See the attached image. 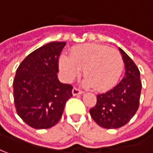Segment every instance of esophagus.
I'll return each mask as SVG.
<instances>
[{"mask_svg": "<svg viewBox=\"0 0 153 153\" xmlns=\"http://www.w3.org/2000/svg\"><path fill=\"white\" fill-rule=\"evenodd\" d=\"M82 94H83V91H82V90H80V89L78 88V87H74V89H73V94L79 95Z\"/></svg>", "mask_w": 153, "mask_h": 153, "instance_id": "obj_1", "label": "esophagus"}]
</instances>
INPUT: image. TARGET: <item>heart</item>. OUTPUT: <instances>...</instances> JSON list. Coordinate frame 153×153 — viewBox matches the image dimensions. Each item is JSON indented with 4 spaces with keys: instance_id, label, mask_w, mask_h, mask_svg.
<instances>
[{
    "instance_id": "b5f03b06",
    "label": "heart",
    "mask_w": 153,
    "mask_h": 153,
    "mask_svg": "<svg viewBox=\"0 0 153 153\" xmlns=\"http://www.w3.org/2000/svg\"><path fill=\"white\" fill-rule=\"evenodd\" d=\"M59 68L68 79H73L84 69L85 85L104 91L115 85L121 75L124 60L117 49L104 45L83 44L74 47L71 55L59 58Z\"/></svg>"
}]
</instances>
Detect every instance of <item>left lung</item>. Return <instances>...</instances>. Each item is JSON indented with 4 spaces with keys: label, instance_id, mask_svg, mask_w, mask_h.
I'll list each match as a JSON object with an SVG mask.
<instances>
[{
    "label": "left lung",
    "instance_id": "1",
    "mask_svg": "<svg viewBox=\"0 0 153 153\" xmlns=\"http://www.w3.org/2000/svg\"><path fill=\"white\" fill-rule=\"evenodd\" d=\"M120 51L125 62V76L112 89L97 95V103L89 111L93 120L106 129L126 125L139 109L142 88L140 73L133 60L121 48Z\"/></svg>",
    "mask_w": 153,
    "mask_h": 153
}]
</instances>
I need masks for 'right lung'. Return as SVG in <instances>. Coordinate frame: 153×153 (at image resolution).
<instances>
[{"label":"right lung","mask_w":153,"mask_h":153,"mask_svg":"<svg viewBox=\"0 0 153 153\" xmlns=\"http://www.w3.org/2000/svg\"><path fill=\"white\" fill-rule=\"evenodd\" d=\"M65 41L48 43L29 53L16 70L13 82L17 114L34 129H47L60 120L73 85L59 81V56Z\"/></svg>","instance_id":"obj_1"}]
</instances>
